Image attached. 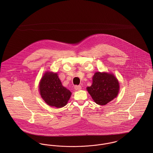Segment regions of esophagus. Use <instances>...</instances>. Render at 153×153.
Here are the masks:
<instances>
[{
  "label": "esophagus",
  "mask_w": 153,
  "mask_h": 153,
  "mask_svg": "<svg viewBox=\"0 0 153 153\" xmlns=\"http://www.w3.org/2000/svg\"><path fill=\"white\" fill-rule=\"evenodd\" d=\"M74 88H75V89L76 90V91H79V90H81V87L80 86V85H75V87H74Z\"/></svg>",
  "instance_id": "obj_1"
}]
</instances>
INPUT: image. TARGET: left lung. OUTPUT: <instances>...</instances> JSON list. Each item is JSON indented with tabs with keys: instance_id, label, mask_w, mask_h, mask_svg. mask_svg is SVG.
<instances>
[{
	"instance_id": "obj_1",
	"label": "left lung",
	"mask_w": 153,
	"mask_h": 153,
	"mask_svg": "<svg viewBox=\"0 0 153 153\" xmlns=\"http://www.w3.org/2000/svg\"><path fill=\"white\" fill-rule=\"evenodd\" d=\"M119 88L118 81L114 75L97 72L92 78V85L87 89L96 104L104 105L117 96Z\"/></svg>"
}]
</instances>
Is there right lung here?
Wrapping results in <instances>:
<instances>
[{
	"instance_id": "obj_1",
	"label": "right lung",
	"mask_w": 153,
	"mask_h": 153,
	"mask_svg": "<svg viewBox=\"0 0 153 153\" xmlns=\"http://www.w3.org/2000/svg\"><path fill=\"white\" fill-rule=\"evenodd\" d=\"M39 88L42 98L51 107H64L71 95V91L62 86L57 74L53 72L44 74Z\"/></svg>"
}]
</instances>
